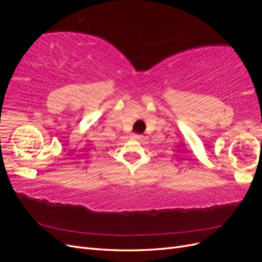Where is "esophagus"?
I'll use <instances>...</instances> for the list:
<instances>
[{"label": "esophagus", "mask_w": 262, "mask_h": 262, "mask_svg": "<svg viewBox=\"0 0 262 262\" xmlns=\"http://www.w3.org/2000/svg\"><path fill=\"white\" fill-rule=\"evenodd\" d=\"M133 139H136V140H142V139H143V137H142L141 134H134Z\"/></svg>", "instance_id": "1"}]
</instances>
